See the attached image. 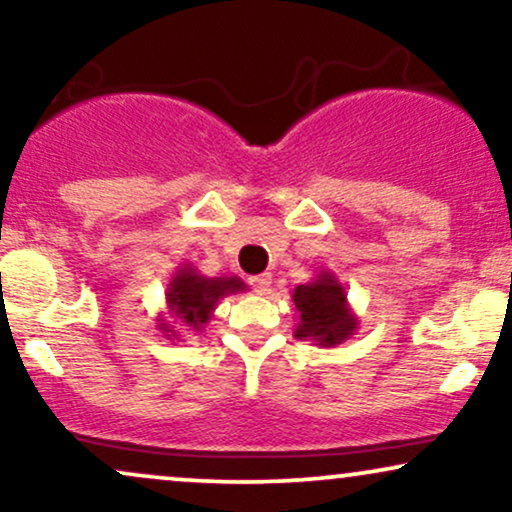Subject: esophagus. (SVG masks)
<instances>
[{"label":"esophagus","instance_id":"34e87169","mask_svg":"<svg viewBox=\"0 0 512 512\" xmlns=\"http://www.w3.org/2000/svg\"><path fill=\"white\" fill-rule=\"evenodd\" d=\"M250 286H252V289H255L257 293H267L269 286H272V274L250 276Z\"/></svg>","mask_w":512,"mask_h":512}]
</instances>
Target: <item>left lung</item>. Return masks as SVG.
Returning <instances> with one entry per match:
<instances>
[{"label":"left lung","mask_w":512,"mask_h":512,"mask_svg":"<svg viewBox=\"0 0 512 512\" xmlns=\"http://www.w3.org/2000/svg\"><path fill=\"white\" fill-rule=\"evenodd\" d=\"M298 325L293 334L317 346L344 344L358 330V317L346 301L342 281L330 269H320L313 281L293 289Z\"/></svg>","instance_id":"1"}]
</instances>
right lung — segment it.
<instances>
[{
    "instance_id": "right-lung-1",
    "label": "right lung",
    "mask_w": 512,
    "mask_h": 512,
    "mask_svg": "<svg viewBox=\"0 0 512 512\" xmlns=\"http://www.w3.org/2000/svg\"><path fill=\"white\" fill-rule=\"evenodd\" d=\"M245 289L248 286L238 276H204L192 264H180L170 276L166 289L168 317L187 330L202 332L221 298L231 296V293H243ZM158 330L168 339L178 337V332L163 315H158Z\"/></svg>"
}]
</instances>
